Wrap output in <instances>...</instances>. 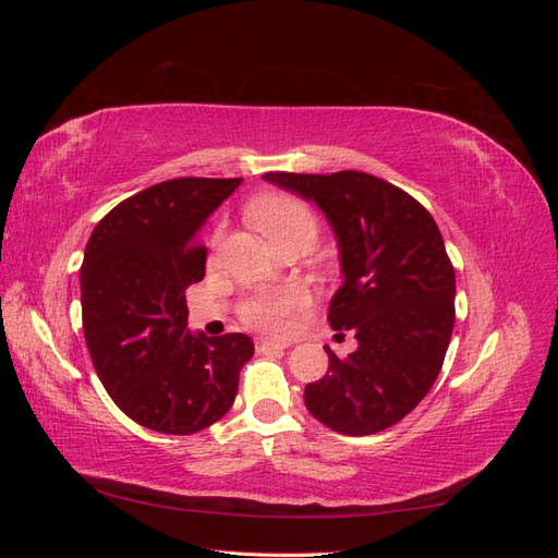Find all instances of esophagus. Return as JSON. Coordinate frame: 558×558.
<instances>
[{
  "label": "esophagus",
  "instance_id": "1",
  "mask_svg": "<svg viewBox=\"0 0 558 558\" xmlns=\"http://www.w3.org/2000/svg\"><path fill=\"white\" fill-rule=\"evenodd\" d=\"M258 349H289L291 342H277V340H258L256 342Z\"/></svg>",
  "mask_w": 558,
  "mask_h": 558
}]
</instances>
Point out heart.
Here are the masks:
<instances>
[{"mask_svg":"<svg viewBox=\"0 0 558 558\" xmlns=\"http://www.w3.org/2000/svg\"><path fill=\"white\" fill-rule=\"evenodd\" d=\"M246 218L275 248L286 242H312L318 232V218L307 202L286 193L258 195L246 207ZM218 234L221 232L214 234V242H218ZM307 291L289 286V289L251 293L240 305V316L253 328L283 332L289 330L293 316L307 310Z\"/></svg>","mask_w":558,"mask_h":558,"instance_id":"heart-1","label":"heart"}]
</instances>
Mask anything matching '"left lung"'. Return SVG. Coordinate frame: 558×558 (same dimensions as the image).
<instances>
[{"mask_svg":"<svg viewBox=\"0 0 558 558\" xmlns=\"http://www.w3.org/2000/svg\"><path fill=\"white\" fill-rule=\"evenodd\" d=\"M263 179L314 199L340 242L342 289L332 330L359 349L328 351V373L305 386L314 418L342 435H373L408 416L440 375L453 330L456 277L440 228L410 193L379 177L267 172Z\"/></svg>","mask_w":558,"mask_h":558,"instance_id":"8db88e82","label":"left lung"}]
</instances>
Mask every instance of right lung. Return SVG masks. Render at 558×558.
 Segmentation results:
<instances>
[{
    "mask_svg": "<svg viewBox=\"0 0 558 558\" xmlns=\"http://www.w3.org/2000/svg\"><path fill=\"white\" fill-rule=\"evenodd\" d=\"M240 183H156L116 205L88 240L81 310L90 359L121 412L150 430L193 435L216 424L253 356L242 332L185 330V289L205 279L199 228Z\"/></svg>",
    "mask_w": 558,
    "mask_h": 558,
    "instance_id": "right-lung-1",
    "label": "right lung"
}]
</instances>
